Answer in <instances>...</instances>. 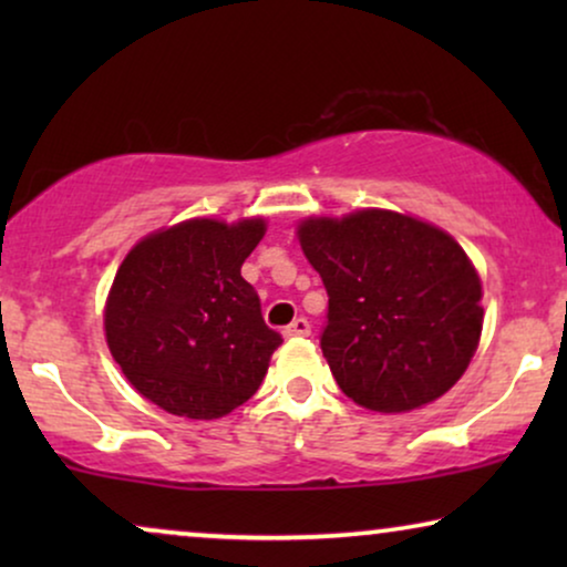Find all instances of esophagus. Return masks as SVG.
Here are the masks:
<instances>
[{
    "label": "esophagus",
    "mask_w": 567,
    "mask_h": 567,
    "mask_svg": "<svg viewBox=\"0 0 567 567\" xmlns=\"http://www.w3.org/2000/svg\"><path fill=\"white\" fill-rule=\"evenodd\" d=\"M309 332H312V328H309V322L305 320V317H297L291 324H286L284 328V336L286 338H307Z\"/></svg>",
    "instance_id": "esophagus-1"
}]
</instances>
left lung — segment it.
<instances>
[{
	"label": "left lung",
	"instance_id": "obj_1",
	"mask_svg": "<svg viewBox=\"0 0 567 567\" xmlns=\"http://www.w3.org/2000/svg\"><path fill=\"white\" fill-rule=\"evenodd\" d=\"M299 243L328 289L322 353L355 405L408 413L460 382L483 332V286L454 237L363 208L301 221Z\"/></svg>",
	"mask_w": 567,
	"mask_h": 567
}]
</instances>
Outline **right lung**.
<instances>
[{
    "mask_svg": "<svg viewBox=\"0 0 567 567\" xmlns=\"http://www.w3.org/2000/svg\"><path fill=\"white\" fill-rule=\"evenodd\" d=\"M262 235V219H190L144 237L121 262L105 301L107 348L154 405L214 421L258 392L284 343L239 274Z\"/></svg>",
    "mask_w": 567,
    "mask_h": 567,
    "instance_id": "obj_1",
    "label": "right lung"
}]
</instances>
